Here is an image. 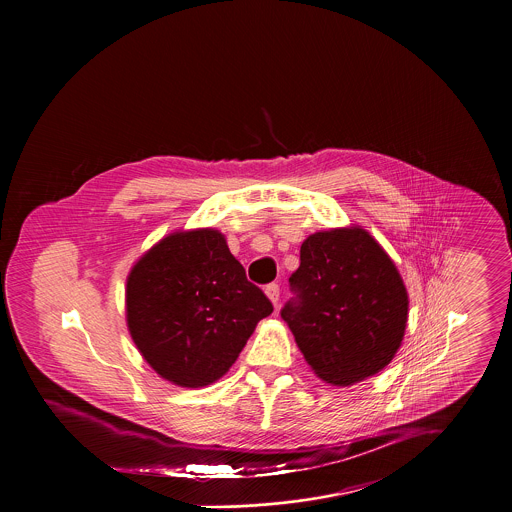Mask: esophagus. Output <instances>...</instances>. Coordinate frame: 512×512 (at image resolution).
<instances>
[{
  "label": "esophagus",
  "mask_w": 512,
  "mask_h": 512,
  "mask_svg": "<svg viewBox=\"0 0 512 512\" xmlns=\"http://www.w3.org/2000/svg\"><path fill=\"white\" fill-rule=\"evenodd\" d=\"M266 295H268V299L278 307V301H280V286H278V284L266 286Z\"/></svg>",
  "instance_id": "esophagus-1"
}]
</instances>
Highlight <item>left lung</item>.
<instances>
[{
	"instance_id": "left-lung-1",
	"label": "left lung",
	"mask_w": 512,
	"mask_h": 512,
	"mask_svg": "<svg viewBox=\"0 0 512 512\" xmlns=\"http://www.w3.org/2000/svg\"><path fill=\"white\" fill-rule=\"evenodd\" d=\"M282 309L307 365L333 386L380 372L402 345L408 292L390 256L361 226L307 236Z\"/></svg>"
}]
</instances>
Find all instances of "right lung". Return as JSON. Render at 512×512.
<instances>
[{
	"label": "right lung",
	"mask_w": 512,
	"mask_h": 512,
	"mask_svg": "<svg viewBox=\"0 0 512 512\" xmlns=\"http://www.w3.org/2000/svg\"><path fill=\"white\" fill-rule=\"evenodd\" d=\"M272 311L215 228L161 238L126 284V319L138 351L161 378L183 388L224 376Z\"/></svg>",
	"instance_id": "add662e5"
}]
</instances>
